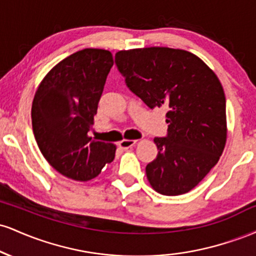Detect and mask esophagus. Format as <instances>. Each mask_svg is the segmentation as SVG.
Wrapping results in <instances>:
<instances>
[{
  "mask_svg": "<svg viewBox=\"0 0 256 256\" xmlns=\"http://www.w3.org/2000/svg\"><path fill=\"white\" fill-rule=\"evenodd\" d=\"M136 143H137V140H122L118 143V146L122 149H128V148H131V146H134Z\"/></svg>",
  "mask_w": 256,
  "mask_h": 256,
  "instance_id": "34e87169",
  "label": "esophagus"
}]
</instances>
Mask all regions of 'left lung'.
I'll list each match as a JSON object with an SVG mask.
<instances>
[{
	"mask_svg": "<svg viewBox=\"0 0 256 256\" xmlns=\"http://www.w3.org/2000/svg\"><path fill=\"white\" fill-rule=\"evenodd\" d=\"M116 64L149 108L167 110L168 134L154 138L158 156L146 167L152 188L166 196L189 192L216 165L226 144L219 78L195 54L167 46L120 50Z\"/></svg>",
	"mask_w": 256,
	"mask_h": 256,
	"instance_id": "1",
	"label": "left lung"
}]
</instances>
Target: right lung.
Wrapping results in <instances>:
<instances>
[{"instance_id":"obj_1","label":"right lung","mask_w":256,"mask_h":256,"mask_svg":"<svg viewBox=\"0 0 256 256\" xmlns=\"http://www.w3.org/2000/svg\"><path fill=\"white\" fill-rule=\"evenodd\" d=\"M113 55L86 48L46 74L32 102V128L46 160L64 177L88 182L116 158V146L89 136Z\"/></svg>"}]
</instances>
